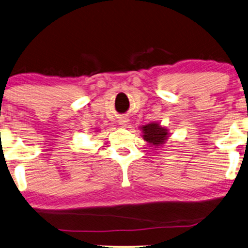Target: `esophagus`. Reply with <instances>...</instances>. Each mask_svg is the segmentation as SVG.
I'll return each instance as SVG.
<instances>
[{"mask_svg": "<svg viewBox=\"0 0 248 248\" xmlns=\"http://www.w3.org/2000/svg\"><path fill=\"white\" fill-rule=\"evenodd\" d=\"M118 122H120V125H122V126H126L128 120H127V118H124L123 117V118H121V120L118 121Z\"/></svg>", "mask_w": 248, "mask_h": 248, "instance_id": "34e87169", "label": "esophagus"}]
</instances>
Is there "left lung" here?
<instances>
[{
	"label": "left lung",
	"instance_id": "obj_1",
	"mask_svg": "<svg viewBox=\"0 0 248 248\" xmlns=\"http://www.w3.org/2000/svg\"><path fill=\"white\" fill-rule=\"evenodd\" d=\"M143 132V140H145L150 145H154L155 148L160 147L165 144V142L168 139V130L166 127H162L158 123H150L143 125L141 127Z\"/></svg>",
	"mask_w": 248,
	"mask_h": 248
}]
</instances>
